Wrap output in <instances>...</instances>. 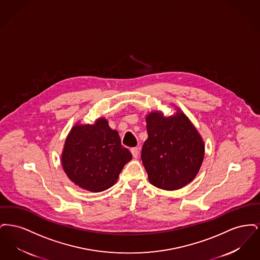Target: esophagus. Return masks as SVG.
Listing matches in <instances>:
<instances>
[{"mask_svg":"<svg viewBox=\"0 0 260 260\" xmlns=\"http://www.w3.org/2000/svg\"><path fill=\"white\" fill-rule=\"evenodd\" d=\"M131 152H132V154H133L134 158H137V157H138L139 149L137 148V147H134V148L131 149Z\"/></svg>","mask_w":260,"mask_h":260,"instance_id":"1","label":"esophagus"}]
</instances>
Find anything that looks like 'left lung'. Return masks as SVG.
Wrapping results in <instances>:
<instances>
[{
  "mask_svg": "<svg viewBox=\"0 0 260 260\" xmlns=\"http://www.w3.org/2000/svg\"><path fill=\"white\" fill-rule=\"evenodd\" d=\"M146 128L141 160L150 183L168 191L190 183L205 156L203 138L194 124L180 109L170 117L153 111L146 116Z\"/></svg>",
  "mask_w": 260,
  "mask_h": 260,
  "instance_id": "obj_1",
  "label": "left lung"
}]
</instances>
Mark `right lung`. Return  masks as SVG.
<instances>
[{"label": "right lung", "instance_id": "right-lung-1", "mask_svg": "<svg viewBox=\"0 0 260 260\" xmlns=\"http://www.w3.org/2000/svg\"><path fill=\"white\" fill-rule=\"evenodd\" d=\"M133 158L117 131L99 118L93 124H76L61 154L63 170L76 185L101 192L116 183L124 165Z\"/></svg>", "mask_w": 260, "mask_h": 260}]
</instances>
